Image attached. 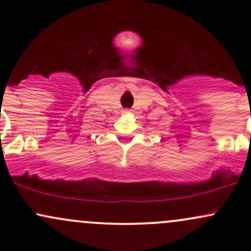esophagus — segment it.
Here are the masks:
<instances>
[{"instance_id":"34e87169","label":"esophagus","mask_w":251,"mask_h":251,"mask_svg":"<svg viewBox=\"0 0 251 251\" xmlns=\"http://www.w3.org/2000/svg\"><path fill=\"white\" fill-rule=\"evenodd\" d=\"M124 113H129L128 109H124Z\"/></svg>"}]
</instances>
